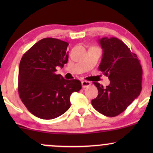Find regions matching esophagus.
I'll list each match as a JSON object with an SVG mask.
<instances>
[{
  "instance_id": "34e87169",
  "label": "esophagus",
  "mask_w": 153,
  "mask_h": 153,
  "mask_svg": "<svg viewBox=\"0 0 153 153\" xmlns=\"http://www.w3.org/2000/svg\"><path fill=\"white\" fill-rule=\"evenodd\" d=\"M81 84H82V88H87V87L90 86L91 82L89 81H87V80H82V81L81 82Z\"/></svg>"
}]
</instances>
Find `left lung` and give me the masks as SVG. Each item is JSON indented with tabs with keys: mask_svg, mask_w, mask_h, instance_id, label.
<instances>
[{
	"mask_svg": "<svg viewBox=\"0 0 153 153\" xmlns=\"http://www.w3.org/2000/svg\"><path fill=\"white\" fill-rule=\"evenodd\" d=\"M99 43L103 53L99 69L108 77L110 84L103 88L94 82L99 94L91 103L99 113L114 117L125 111L139 96L143 69L137 54L119 39L103 37Z\"/></svg>",
	"mask_w": 153,
	"mask_h": 153,
	"instance_id": "obj_1",
	"label": "left lung"
}]
</instances>
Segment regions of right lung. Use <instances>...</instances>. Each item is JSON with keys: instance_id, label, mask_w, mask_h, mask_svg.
<instances>
[{"instance_id": "right-lung-1", "label": "right lung", "mask_w": 153, "mask_h": 153, "mask_svg": "<svg viewBox=\"0 0 153 153\" xmlns=\"http://www.w3.org/2000/svg\"><path fill=\"white\" fill-rule=\"evenodd\" d=\"M68 44L54 38L39 40L23 55L19 65L18 91L32 114L42 119L59 117L71 107V94L81 89L80 80H65L56 68L68 62Z\"/></svg>"}]
</instances>
